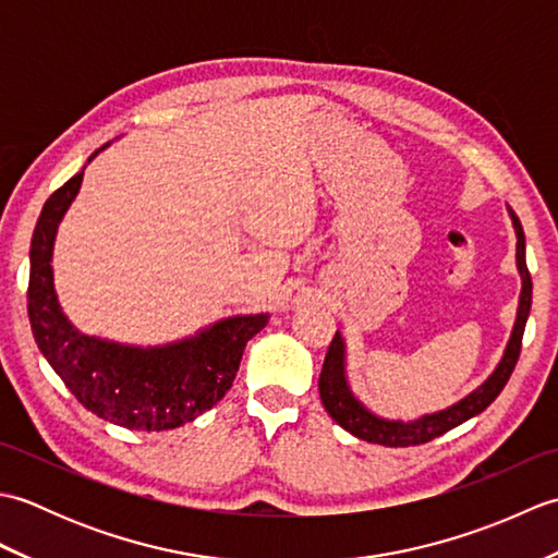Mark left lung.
I'll return each instance as SVG.
<instances>
[{
  "mask_svg": "<svg viewBox=\"0 0 558 558\" xmlns=\"http://www.w3.org/2000/svg\"><path fill=\"white\" fill-rule=\"evenodd\" d=\"M508 216L513 220V230L518 236L515 244V266L520 272V300H518V312H515V324L511 330V338L506 342L504 357L496 364V369L487 376V381L480 384L472 393L460 398L453 405H448L438 412L422 414L417 420H386L381 414L372 412L364 402L352 393L350 381H348V350L345 340H342L340 330L336 338L330 340V348L326 352L324 369L318 376V393H322V402L326 412L333 417L342 429L350 432L352 436L362 438V441L378 444V446H420L432 441V438L446 434L453 426L468 422L470 417L487 410L496 396L501 393L504 386L511 378L515 362L520 357V342H523L525 324L530 316V304H532V280L530 270L525 264V232L523 225H520L513 208L508 206Z\"/></svg>",
  "mask_w": 558,
  "mask_h": 558,
  "instance_id": "1",
  "label": "left lung"
}]
</instances>
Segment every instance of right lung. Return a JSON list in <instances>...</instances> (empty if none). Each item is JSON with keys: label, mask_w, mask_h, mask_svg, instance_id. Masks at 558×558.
<instances>
[{"label": "right lung", "mask_w": 558, "mask_h": 558, "mask_svg": "<svg viewBox=\"0 0 558 558\" xmlns=\"http://www.w3.org/2000/svg\"><path fill=\"white\" fill-rule=\"evenodd\" d=\"M83 170L45 201L33 232L28 316L35 342L74 398L100 420L134 432L177 429L228 393L246 342L270 316H228L189 338L148 348L81 333L57 300L52 248Z\"/></svg>", "instance_id": "add662e5"}]
</instances>
